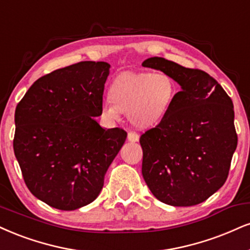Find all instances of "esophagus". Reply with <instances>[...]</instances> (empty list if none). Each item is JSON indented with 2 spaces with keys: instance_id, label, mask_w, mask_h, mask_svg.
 Segmentation results:
<instances>
[{
  "instance_id": "34e87169",
  "label": "esophagus",
  "mask_w": 250,
  "mask_h": 250,
  "mask_svg": "<svg viewBox=\"0 0 250 250\" xmlns=\"http://www.w3.org/2000/svg\"><path fill=\"white\" fill-rule=\"evenodd\" d=\"M140 140V136L135 131H129L128 133V141L129 142H137Z\"/></svg>"
}]
</instances>
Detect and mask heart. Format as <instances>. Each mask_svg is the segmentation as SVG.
<instances>
[{"label": "heart", "mask_w": 250, "mask_h": 250, "mask_svg": "<svg viewBox=\"0 0 250 250\" xmlns=\"http://www.w3.org/2000/svg\"><path fill=\"white\" fill-rule=\"evenodd\" d=\"M176 94V83L164 72L122 73L110 83V101L102 104L101 112L108 120H116L120 112L127 113L134 127L150 129L165 119Z\"/></svg>", "instance_id": "obj_1"}]
</instances>
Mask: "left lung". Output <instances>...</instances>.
<instances>
[{"label":"left lung","instance_id":"1","mask_svg":"<svg viewBox=\"0 0 250 250\" xmlns=\"http://www.w3.org/2000/svg\"><path fill=\"white\" fill-rule=\"evenodd\" d=\"M142 66L169 74L182 87L163 121L140 138L143 178L162 203L198 205L228 177L237 146L233 102L201 70L161 57L148 58Z\"/></svg>","mask_w":250,"mask_h":250}]
</instances>
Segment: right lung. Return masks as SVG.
Instances as JSON below:
<instances>
[{"label":"right lung","mask_w":250,"mask_h":250,"mask_svg":"<svg viewBox=\"0 0 250 250\" xmlns=\"http://www.w3.org/2000/svg\"><path fill=\"white\" fill-rule=\"evenodd\" d=\"M110 65L80 62L36 80L15 110L14 151L26 186L39 200L73 211L96 199L122 148L123 129L102 128Z\"/></svg>","instance_id":"obj_1"}]
</instances>
